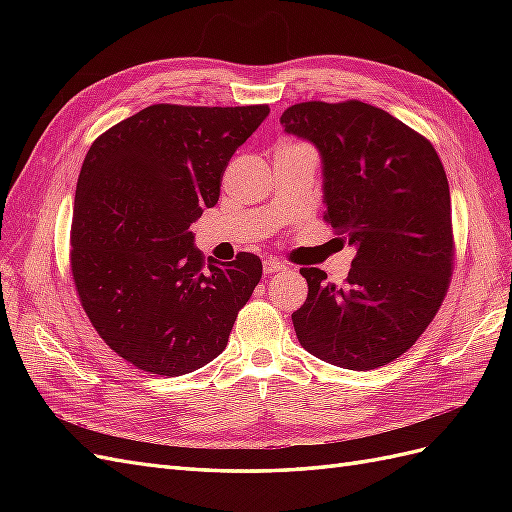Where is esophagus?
Segmentation results:
<instances>
[{
	"instance_id": "esophagus-1",
	"label": "esophagus",
	"mask_w": 512,
	"mask_h": 512,
	"mask_svg": "<svg viewBox=\"0 0 512 512\" xmlns=\"http://www.w3.org/2000/svg\"><path fill=\"white\" fill-rule=\"evenodd\" d=\"M262 267H265V273H277V271H284L286 269V265H284V262H280V260H275V258H269V260H265V265H262Z\"/></svg>"
}]
</instances>
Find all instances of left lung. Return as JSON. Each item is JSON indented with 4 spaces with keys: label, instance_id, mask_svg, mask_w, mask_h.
<instances>
[{
    "label": "left lung",
    "instance_id": "1",
    "mask_svg": "<svg viewBox=\"0 0 512 512\" xmlns=\"http://www.w3.org/2000/svg\"><path fill=\"white\" fill-rule=\"evenodd\" d=\"M280 123L318 149L324 220L356 247L344 284L301 269L309 290L292 314L299 344L344 369L382 367L414 346L451 282L444 166L425 136L359 100L294 104Z\"/></svg>",
    "mask_w": 512,
    "mask_h": 512
}]
</instances>
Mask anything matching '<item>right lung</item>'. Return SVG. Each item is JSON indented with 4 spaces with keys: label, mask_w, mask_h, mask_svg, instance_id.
I'll return each mask as SVG.
<instances>
[{
    "label": "right lung",
    "mask_w": 512,
    "mask_h": 512,
    "mask_svg": "<svg viewBox=\"0 0 512 512\" xmlns=\"http://www.w3.org/2000/svg\"><path fill=\"white\" fill-rule=\"evenodd\" d=\"M269 115L256 106L153 104L98 136L76 183L70 267L81 305L121 359L183 376L222 354L262 275L258 256L218 262L190 226Z\"/></svg>",
    "instance_id": "1"
}]
</instances>
